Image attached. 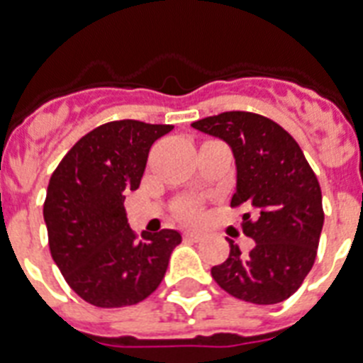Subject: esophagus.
Listing matches in <instances>:
<instances>
[{
	"instance_id": "34e87169",
	"label": "esophagus",
	"mask_w": 363,
	"mask_h": 363,
	"mask_svg": "<svg viewBox=\"0 0 363 363\" xmlns=\"http://www.w3.org/2000/svg\"><path fill=\"white\" fill-rule=\"evenodd\" d=\"M201 238H203V233L198 232V230H186L184 232V239H188V241H199Z\"/></svg>"
}]
</instances>
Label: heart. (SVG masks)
Wrapping results in <instances>:
<instances>
[{
    "mask_svg": "<svg viewBox=\"0 0 363 363\" xmlns=\"http://www.w3.org/2000/svg\"><path fill=\"white\" fill-rule=\"evenodd\" d=\"M179 213H181V216H184V218H188V216H192L194 215V207L192 203H182L181 207H179Z\"/></svg>",
    "mask_w": 363,
    "mask_h": 363,
    "instance_id": "b5f03b06",
    "label": "heart"
}]
</instances>
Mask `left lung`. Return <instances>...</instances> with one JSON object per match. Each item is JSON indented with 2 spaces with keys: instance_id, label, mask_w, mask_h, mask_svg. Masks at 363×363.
Here are the masks:
<instances>
[{
  "instance_id": "8db88e82",
  "label": "left lung",
  "mask_w": 363,
  "mask_h": 363,
  "mask_svg": "<svg viewBox=\"0 0 363 363\" xmlns=\"http://www.w3.org/2000/svg\"><path fill=\"white\" fill-rule=\"evenodd\" d=\"M192 128L232 147L238 186L232 207L242 215V233L256 245L248 254L230 241V256L211 269L216 284L233 298L256 305L281 303L292 296L315 264L324 226L322 192L315 171L284 128L256 113L228 111L194 122Z\"/></svg>"
}]
</instances>
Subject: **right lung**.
<instances>
[{
  "mask_svg": "<svg viewBox=\"0 0 363 363\" xmlns=\"http://www.w3.org/2000/svg\"><path fill=\"white\" fill-rule=\"evenodd\" d=\"M173 125L115 121L81 137L54 169L43 205L48 247L71 290L96 307L147 299L164 279L175 230L131 232L124 199L137 190L152 143Z\"/></svg>",
  "mask_w": 363,
  "mask_h": 363,
  "instance_id": "right-lung-1",
  "label": "right lung"
}]
</instances>
